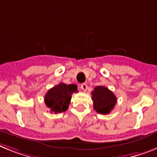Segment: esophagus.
<instances>
[{
    "label": "esophagus",
    "instance_id": "34e87169",
    "mask_svg": "<svg viewBox=\"0 0 157 157\" xmlns=\"http://www.w3.org/2000/svg\"><path fill=\"white\" fill-rule=\"evenodd\" d=\"M81 89H83V91H85V92L87 90V88H88V86H87V85L85 84V83H83V84H81Z\"/></svg>",
    "mask_w": 157,
    "mask_h": 157
}]
</instances>
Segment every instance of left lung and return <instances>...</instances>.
<instances>
[{"label": "left lung", "mask_w": 157, "mask_h": 157, "mask_svg": "<svg viewBox=\"0 0 157 157\" xmlns=\"http://www.w3.org/2000/svg\"><path fill=\"white\" fill-rule=\"evenodd\" d=\"M93 108L100 114H109L117 104V97L105 86H97L92 92Z\"/></svg>", "instance_id": "obj_1"}]
</instances>
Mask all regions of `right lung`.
Returning <instances> with one entry per match:
<instances>
[{
	"mask_svg": "<svg viewBox=\"0 0 157 157\" xmlns=\"http://www.w3.org/2000/svg\"><path fill=\"white\" fill-rule=\"evenodd\" d=\"M73 93H77V86L76 85L60 83L47 92L44 96V103L52 113L65 112L70 104Z\"/></svg>",
	"mask_w": 157,
	"mask_h": 157,
	"instance_id": "1",
	"label": "right lung"
}]
</instances>
